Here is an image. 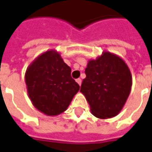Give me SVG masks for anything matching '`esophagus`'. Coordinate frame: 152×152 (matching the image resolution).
I'll return each instance as SVG.
<instances>
[{
	"label": "esophagus",
	"instance_id": "1",
	"mask_svg": "<svg viewBox=\"0 0 152 152\" xmlns=\"http://www.w3.org/2000/svg\"><path fill=\"white\" fill-rule=\"evenodd\" d=\"M76 82L79 84V86H80V85H81V79H80V78L76 79Z\"/></svg>",
	"mask_w": 152,
	"mask_h": 152
}]
</instances>
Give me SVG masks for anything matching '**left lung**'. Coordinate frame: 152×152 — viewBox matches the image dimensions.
<instances>
[{
	"mask_svg": "<svg viewBox=\"0 0 152 152\" xmlns=\"http://www.w3.org/2000/svg\"><path fill=\"white\" fill-rule=\"evenodd\" d=\"M86 77L80 92L86 96L91 113L99 118H110L120 112L132 88V75L125 61L115 54L104 52L88 61Z\"/></svg>",
	"mask_w": 152,
	"mask_h": 152,
	"instance_id": "8db88e82",
	"label": "left lung"
}]
</instances>
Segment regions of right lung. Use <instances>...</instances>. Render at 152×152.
I'll list each match as a JSON object with an SVG mask.
<instances>
[{
  "instance_id": "right-lung-1",
  "label": "right lung",
  "mask_w": 152,
  "mask_h": 152,
  "mask_svg": "<svg viewBox=\"0 0 152 152\" xmlns=\"http://www.w3.org/2000/svg\"><path fill=\"white\" fill-rule=\"evenodd\" d=\"M71 72V67L55 50L39 56L25 72V83L33 105L48 116L66 111L80 90Z\"/></svg>"
}]
</instances>
